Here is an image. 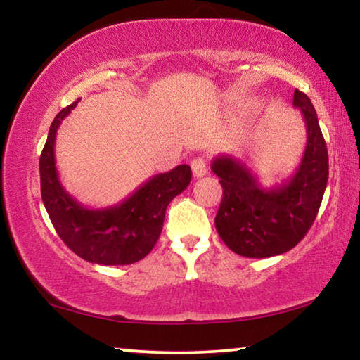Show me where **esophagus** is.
Masks as SVG:
<instances>
[{"mask_svg": "<svg viewBox=\"0 0 360 360\" xmlns=\"http://www.w3.org/2000/svg\"><path fill=\"white\" fill-rule=\"evenodd\" d=\"M191 167H192V173H193L195 178H203V176L208 173V168H206V162L203 160L202 157L193 158Z\"/></svg>", "mask_w": 360, "mask_h": 360, "instance_id": "34e87169", "label": "esophagus"}]
</instances>
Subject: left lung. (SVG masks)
<instances>
[{"instance_id":"8db88e82","label":"left lung","mask_w":360,"mask_h":360,"mask_svg":"<svg viewBox=\"0 0 360 360\" xmlns=\"http://www.w3.org/2000/svg\"><path fill=\"white\" fill-rule=\"evenodd\" d=\"M294 106L307 124V148L297 172L283 184L260 186L245 162L217 155L211 169L222 186L216 230L231 251L264 259L284 254L311 229L328 179V152L311 100L294 92Z\"/></svg>"}]
</instances>
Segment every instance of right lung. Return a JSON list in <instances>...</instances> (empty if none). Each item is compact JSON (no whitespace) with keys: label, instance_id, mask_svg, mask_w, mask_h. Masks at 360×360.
Returning a JSON list of instances; mask_svg holds the SVG:
<instances>
[{"label":"right lung","instance_id":"obj_1","mask_svg":"<svg viewBox=\"0 0 360 360\" xmlns=\"http://www.w3.org/2000/svg\"><path fill=\"white\" fill-rule=\"evenodd\" d=\"M77 101L63 108L49 129L39 158L42 203L60 238L81 259L100 265L135 264L155 246L167 206L192 179L191 167L178 165L172 172L152 176L111 208H85L65 191L56 167L57 130Z\"/></svg>","mask_w":360,"mask_h":360}]
</instances>
